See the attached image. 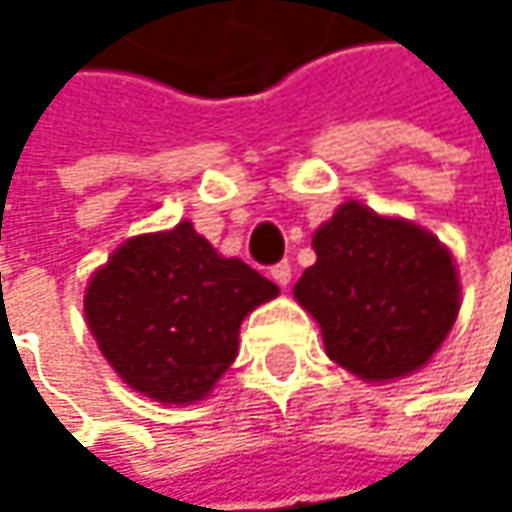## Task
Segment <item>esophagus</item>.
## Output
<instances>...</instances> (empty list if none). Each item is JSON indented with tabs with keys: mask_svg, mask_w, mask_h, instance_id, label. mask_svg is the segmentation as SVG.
<instances>
[{
	"mask_svg": "<svg viewBox=\"0 0 512 512\" xmlns=\"http://www.w3.org/2000/svg\"><path fill=\"white\" fill-rule=\"evenodd\" d=\"M269 275H272V281H275V284L287 287V284H290V278H293V269H290V263H287V260H281V263H275V266L269 269Z\"/></svg>",
	"mask_w": 512,
	"mask_h": 512,
	"instance_id": "1",
	"label": "esophagus"
}]
</instances>
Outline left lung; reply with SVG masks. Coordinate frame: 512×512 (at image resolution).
Returning <instances> with one entry per match:
<instances>
[{"mask_svg": "<svg viewBox=\"0 0 512 512\" xmlns=\"http://www.w3.org/2000/svg\"><path fill=\"white\" fill-rule=\"evenodd\" d=\"M314 252L293 293L320 323L332 361L385 382L442 347L460 311V281L433 234L347 201L314 234Z\"/></svg>", "mask_w": 512, "mask_h": 512, "instance_id": "1", "label": "left lung"}]
</instances>
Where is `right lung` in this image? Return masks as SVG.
Masks as SVG:
<instances>
[{
    "label": "right lung",
    "instance_id": "obj_1",
    "mask_svg": "<svg viewBox=\"0 0 512 512\" xmlns=\"http://www.w3.org/2000/svg\"><path fill=\"white\" fill-rule=\"evenodd\" d=\"M272 296L269 278L180 222L109 257L88 284L85 317L127 385L159 403H195L237 358L243 317Z\"/></svg>",
    "mask_w": 512,
    "mask_h": 512
}]
</instances>
